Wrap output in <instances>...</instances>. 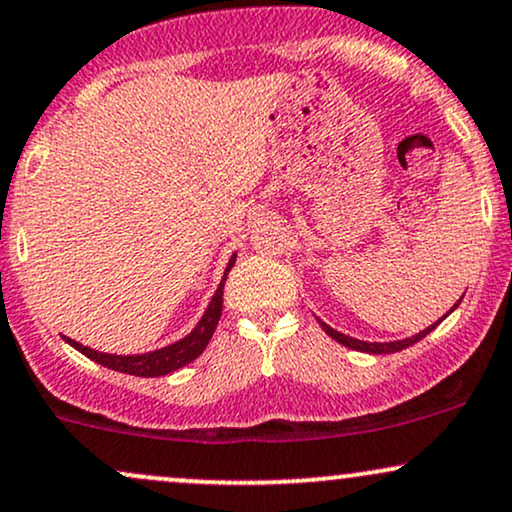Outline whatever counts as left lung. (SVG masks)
Segmentation results:
<instances>
[{
    "label": "left lung",
    "instance_id": "left-lung-1",
    "mask_svg": "<svg viewBox=\"0 0 512 512\" xmlns=\"http://www.w3.org/2000/svg\"><path fill=\"white\" fill-rule=\"evenodd\" d=\"M463 300V298H460ZM460 300L458 303H455L451 310L446 312V315H443L439 322H434V324H429L427 329L424 331H420V334H415V336H410V338H400V341H389V343H379V341H374V343H369V341H360V338H353V336H346V334H341V331H336V329H331L329 324L326 322H322V319H319V324H322V329L326 331V334H329L331 338H334V341H338L341 343V346H346V348H353V350H360V353H372V355H386V353H398V350H403V348H410L412 343H417V341H422L424 336L429 334V331H434L436 326H439L443 319H446L448 315H451V312L455 310V307L460 305Z\"/></svg>",
    "mask_w": 512,
    "mask_h": 512
}]
</instances>
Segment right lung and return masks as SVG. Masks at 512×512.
Here are the masks:
<instances>
[{"mask_svg":"<svg viewBox=\"0 0 512 512\" xmlns=\"http://www.w3.org/2000/svg\"><path fill=\"white\" fill-rule=\"evenodd\" d=\"M236 264V252L231 255L229 264H226L224 276H221L219 288L214 291L212 300H209L205 315L200 317V322L195 324V329L190 331L188 336H183L181 341L171 343V346L150 350V353H135V355H116V353H102V350H95L90 346H83V343L73 341V338L64 336V341L69 343L83 353L90 360H95L97 365L114 369V372H123V374H133V377H164V374L176 372V369L186 367L188 362H193L202 350L207 348L209 338H212L214 329H217L219 317H221V307H224V281L229 276L231 267Z\"/></svg>","mask_w":512,"mask_h":512,"instance_id":"right-lung-1","label":"right lung"}]
</instances>
